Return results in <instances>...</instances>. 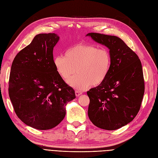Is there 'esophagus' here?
Masks as SVG:
<instances>
[{"label":"esophagus","mask_w":158,"mask_h":158,"mask_svg":"<svg viewBox=\"0 0 158 158\" xmlns=\"http://www.w3.org/2000/svg\"><path fill=\"white\" fill-rule=\"evenodd\" d=\"M75 94H76V96L78 97V96H80L81 94V92L78 91V90H76L75 91Z\"/></svg>","instance_id":"obj_1"}]
</instances>
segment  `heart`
<instances>
[{
    "instance_id": "obj_1",
    "label": "heart",
    "mask_w": 158,
    "mask_h": 158,
    "mask_svg": "<svg viewBox=\"0 0 158 158\" xmlns=\"http://www.w3.org/2000/svg\"><path fill=\"white\" fill-rule=\"evenodd\" d=\"M53 65L60 77L67 80L70 85L78 90H84L92 85L98 86L104 82L110 73L112 57L108 50L99 49L89 44L75 45L53 59Z\"/></svg>"
}]
</instances>
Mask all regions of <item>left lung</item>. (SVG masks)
I'll list each match as a JSON object with an SVG mask.
<instances>
[{
  "label": "left lung",
  "mask_w": 158,
  "mask_h": 158,
  "mask_svg": "<svg viewBox=\"0 0 158 158\" xmlns=\"http://www.w3.org/2000/svg\"><path fill=\"white\" fill-rule=\"evenodd\" d=\"M86 36L106 46L112 57L104 82L87 91L90 101L88 116L98 127L116 130L131 122L140 110L144 93L142 64L119 37L95 32Z\"/></svg>",
  "instance_id": "1"
}]
</instances>
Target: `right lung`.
<instances>
[{"label":"right lung","mask_w":158,"mask_h":158,"mask_svg":"<svg viewBox=\"0 0 158 158\" xmlns=\"http://www.w3.org/2000/svg\"><path fill=\"white\" fill-rule=\"evenodd\" d=\"M55 33L39 34L15 57L8 94L14 111L24 123L39 130L57 126L66 114L68 102L76 98L53 65Z\"/></svg>","instance_id":"add662e5"}]
</instances>
